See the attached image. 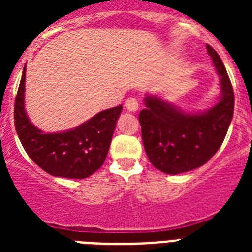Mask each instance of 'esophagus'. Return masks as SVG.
<instances>
[{"instance_id": "1", "label": "esophagus", "mask_w": 252, "mask_h": 252, "mask_svg": "<svg viewBox=\"0 0 252 252\" xmlns=\"http://www.w3.org/2000/svg\"><path fill=\"white\" fill-rule=\"evenodd\" d=\"M125 107H126V110L128 112H136L139 110V101L136 98H133V97H130L125 102Z\"/></svg>"}]
</instances>
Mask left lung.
<instances>
[{"label":"left lung","instance_id":"left-lung-1","mask_svg":"<svg viewBox=\"0 0 252 252\" xmlns=\"http://www.w3.org/2000/svg\"><path fill=\"white\" fill-rule=\"evenodd\" d=\"M220 77L221 97L203 112H186L158 95L146 94L139 115L146 155L165 174H180L206 164L221 148L233 117L232 84L220 55L207 45Z\"/></svg>","mask_w":252,"mask_h":252}]
</instances>
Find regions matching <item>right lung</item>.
Masks as SVG:
<instances>
[{
	"instance_id": "obj_1",
	"label": "right lung",
	"mask_w": 252,
	"mask_h": 252,
	"mask_svg": "<svg viewBox=\"0 0 252 252\" xmlns=\"http://www.w3.org/2000/svg\"><path fill=\"white\" fill-rule=\"evenodd\" d=\"M25 75L15 99V128L30 159L50 175L84 179L104 162L122 104L98 112L74 128L44 132L35 126L25 110Z\"/></svg>"
}]
</instances>
